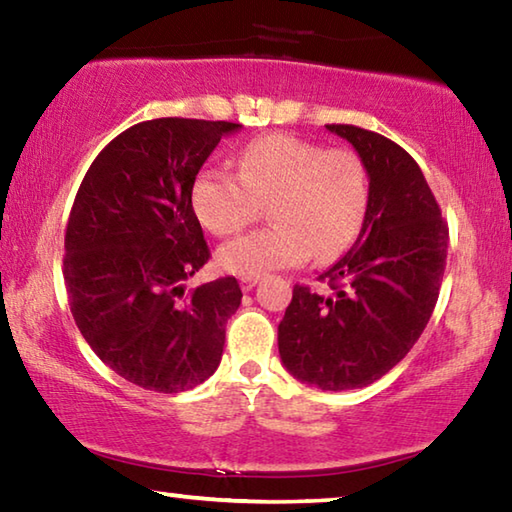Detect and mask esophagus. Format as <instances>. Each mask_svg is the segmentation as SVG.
<instances>
[{
    "mask_svg": "<svg viewBox=\"0 0 512 512\" xmlns=\"http://www.w3.org/2000/svg\"><path fill=\"white\" fill-rule=\"evenodd\" d=\"M257 280H259L257 275H244V277H239V284H241V289H244V291H253Z\"/></svg>",
    "mask_w": 512,
    "mask_h": 512,
    "instance_id": "esophagus-1",
    "label": "esophagus"
}]
</instances>
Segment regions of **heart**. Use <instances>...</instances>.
Instances as JSON below:
<instances>
[{
	"label": "heart",
	"mask_w": 512,
	"mask_h": 512,
	"mask_svg": "<svg viewBox=\"0 0 512 512\" xmlns=\"http://www.w3.org/2000/svg\"><path fill=\"white\" fill-rule=\"evenodd\" d=\"M239 173L203 167L192 183V207L207 230L235 235L271 201L273 223L216 250L221 271L262 275L307 262L334 259L359 235L368 210L366 164L350 149H325L296 135L273 133L239 153Z\"/></svg>",
	"instance_id": "heart-1"
}]
</instances>
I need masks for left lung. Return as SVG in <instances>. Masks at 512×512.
I'll return each instance as SVG.
<instances>
[{"label": "left lung", "instance_id": "left-lung-1", "mask_svg": "<svg viewBox=\"0 0 512 512\" xmlns=\"http://www.w3.org/2000/svg\"><path fill=\"white\" fill-rule=\"evenodd\" d=\"M325 128L366 164L368 210L352 248L318 277L332 291L293 287L277 348L305 384L352 391L384 377L420 339L443 282L449 230L402 146L359 126Z\"/></svg>", "mask_w": 512, "mask_h": 512}]
</instances>
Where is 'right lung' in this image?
Returning <instances> with one entry per match:
<instances>
[{"label": "right lung", "mask_w": 512, "mask_h": 512, "mask_svg": "<svg viewBox=\"0 0 512 512\" xmlns=\"http://www.w3.org/2000/svg\"><path fill=\"white\" fill-rule=\"evenodd\" d=\"M232 121L162 117L117 135L85 173L65 232L69 309L94 354L135 386L180 393L219 368L235 277L183 282L210 259L192 183Z\"/></svg>", "instance_id": "right-lung-1"}]
</instances>
